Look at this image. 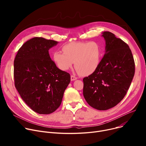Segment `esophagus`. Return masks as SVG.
I'll return each mask as SVG.
<instances>
[{
  "label": "esophagus",
  "instance_id": "34e87169",
  "mask_svg": "<svg viewBox=\"0 0 146 146\" xmlns=\"http://www.w3.org/2000/svg\"><path fill=\"white\" fill-rule=\"evenodd\" d=\"M77 79H78V78H76V77H75V76H73V75H72V76H71V77H70V79H71V80H72V81L75 80H76Z\"/></svg>",
  "mask_w": 146,
  "mask_h": 146
}]
</instances>
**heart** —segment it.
<instances>
[{
    "label": "heart",
    "instance_id": "obj_1",
    "mask_svg": "<svg viewBox=\"0 0 146 146\" xmlns=\"http://www.w3.org/2000/svg\"><path fill=\"white\" fill-rule=\"evenodd\" d=\"M63 52L53 53L52 59L62 71L70 69L74 62L78 73L84 76L94 73L100 64L102 50L96 41L72 42L64 45Z\"/></svg>",
    "mask_w": 146,
    "mask_h": 146
}]
</instances>
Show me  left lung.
Segmentation results:
<instances>
[{"instance_id": "1", "label": "left lung", "mask_w": 146, "mask_h": 146, "mask_svg": "<svg viewBox=\"0 0 146 146\" xmlns=\"http://www.w3.org/2000/svg\"><path fill=\"white\" fill-rule=\"evenodd\" d=\"M105 54L97 70L84 78L83 94L88 104L107 110L126 95L135 73V63L129 46L113 34L105 31Z\"/></svg>"}]
</instances>
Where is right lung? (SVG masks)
<instances>
[{
    "instance_id": "add662e5",
    "label": "right lung",
    "mask_w": 146,
    "mask_h": 146,
    "mask_svg": "<svg viewBox=\"0 0 146 146\" xmlns=\"http://www.w3.org/2000/svg\"><path fill=\"white\" fill-rule=\"evenodd\" d=\"M58 42L34 37L19 49L14 60L15 86L34 112L50 114L61 105L70 75L56 66L48 50Z\"/></svg>"
}]
</instances>
